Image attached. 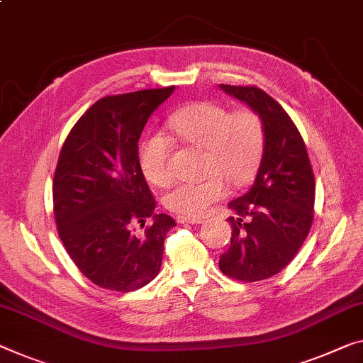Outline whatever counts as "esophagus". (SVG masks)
Instances as JSON below:
<instances>
[{
    "instance_id": "1",
    "label": "esophagus",
    "mask_w": 363,
    "mask_h": 363,
    "mask_svg": "<svg viewBox=\"0 0 363 363\" xmlns=\"http://www.w3.org/2000/svg\"><path fill=\"white\" fill-rule=\"evenodd\" d=\"M177 222H178V224H201V222H203V219H199V217L178 216L177 217Z\"/></svg>"
}]
</instances>
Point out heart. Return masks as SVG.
Listing matches in <instances>:
<instances>
[{"label":"heart","mask_w":363,"mask_h":363,"mask_svg":"<svg viewBox=\"0 0 363 363\" xmlns=\"http://www.w3.org/2000/svg\"><path fill=\"white\" fill-rule=\"evenodd\" d=\"M172 130L191 146L204 149L201 180L178 182L164 196L167 209L182 216H199L225 196V182L232 188L248 185L259 169L264 150V125L252 108L227 107L209 100L189 104L170 118ZM172 144L154 133L143 143L139 162L144 177L154 185L172 180Z\"/></svg>","instance_id":"heart-1"}]
</instances>
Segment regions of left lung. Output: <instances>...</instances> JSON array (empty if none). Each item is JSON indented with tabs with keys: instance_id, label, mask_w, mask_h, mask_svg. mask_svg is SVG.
Here are the masks:
<instances>
[{
	"instance_id": "1",
	"label": "left lung",
	"mask_w": 363,
	"mask_h": 363,
	"mask_svg": "<svg viewBox=\"0 0 363 363\" xmlns=\"http://www.w3.org/2000/svg\"><path fill=\"white\" fill-rule=\"evenodd\" d=\"M255 110L264 125V150L253 186L228 203L235 217L230 247L220 255L225 276L243 282L281 272L313 222L315 177L302 136L287 111L255 86H219Z\"/></svg>"
}]
</instances>
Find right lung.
I'll list each match as a JSON object with an SVG mask.
<instances>
[{"mask_svg":"<svg viewBox=\"0 0 363 363\" xmlns=\"http://www.w3.org/2000/svg\"><path fill=\"white\" fill-rule=\"evenodd\" d=\"M175 87L97 100L72 126L53 178L58 235L82 274L102 289L131 292L162 264L175 220L155 214L139 164V138L149 116ZM145 228L136 234L134 225Z\"/></svg>","mask_w":363,"mask_h":363,"instance_id":"add662e5","label":"right lung"}]
</instances>
